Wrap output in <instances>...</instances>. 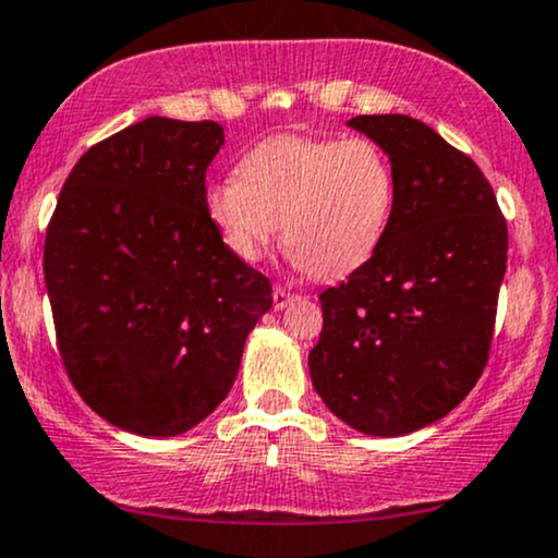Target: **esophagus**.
<instances>
[{"instance_id":"obj_1","label":"esophagus","mask_w":558,"mask_h":558,"mask_svg":"<svg viewBox=\"0 0 558 558\" xmlns=\"http://www.w3.org/2000/svg\"><path fill=\"white\" fill-rule=\"evenodd\" d=\"M293 299H295V293L288 291V288H283V286L272 288V306L278 308V312H280V308H286Z\"/></svg>"}]
</instances>
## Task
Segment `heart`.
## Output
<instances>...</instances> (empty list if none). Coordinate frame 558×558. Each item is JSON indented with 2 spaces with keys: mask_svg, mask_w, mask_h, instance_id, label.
<instances>
[{
  "mask_svg": "<svg viewBox=\"0 0 558 558\" xmlns=\"http://www.w3.org/2000/svg\"><path fill=\"white\" fill-rule=\"evenodd\" d=\"M236 174L210 182L203 208L244 263L263 257L280 227L303 270L337 278L368 263L391 227L397 174L371 138L275 136L246 151Z\"/></svg>",
  "mask_w": 558,
  "mask_h": 558,
  "instance_id": "b5f03b06",
  "label": "heart"
}]
</instances>
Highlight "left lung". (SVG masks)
Listing matches in <instances>:
<instances>
[{"label": "left lung", "mask_w": 558, "mask_h": 558, "mask_svg": "<svg viewBox=\"0 0 558 558\" xmlns=\"http://www.w3.org/2000/svg\"><path fill=\"white\" fill-rule=\"evenodd\" d=\"M350 125L389 154L397 206L368 263L319 295L308 352L324 404L365 435L446 417L482 378L507 270V221L469 154L409 116Z\"/></svg>", "instance_id": "8db88e82"}]
</instances>
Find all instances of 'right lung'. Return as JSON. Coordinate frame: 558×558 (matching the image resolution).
<instances>
[{
    "instance_id": "obj_1",
    "label": "right lung",
    "mask_w": 558,
    "mask_h": 558,
    "mask_svg": "<svg viewBox=\"0 0 558 558\" xmlns=\"http://www.w3.org/2000/svg\"><path fill=\"white\" fill-rule=\"evenodd\" d=\"M214 121L146 118L97 141L63 182L44 275L63 371L110 425L187 433L227 399L270 278L210 227Z\"/></svg>"
}]
</instances>
